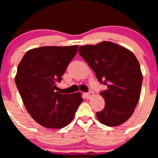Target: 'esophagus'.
<instances>
[{"mask_svg": "<svg viewBox=\"0 0 158 158\" xmlns=\"http://www.w3.org/2000/svg\"><path fill=\"white\" fill-rule=\"evenodd\" d=\"M94 93L93 91H89V93L85 94V96H86V98L88 99L91 98L92 97H94Z\"/></svg>", "mask_w": 158, "mask_h": 158, "instance_id": "34e87169", "label": "esophagus"}]
</instances>
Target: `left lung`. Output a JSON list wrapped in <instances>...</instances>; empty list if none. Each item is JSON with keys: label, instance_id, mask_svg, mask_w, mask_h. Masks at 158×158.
Instances as JSON below:
<instances>
[{"label": "left lung", "instance_id": "obj_1", "mask_svg": "<svg viewBox=\"0 0 158 158\" xmlns=\"http://www.w3.org/2000/svg\"><path fill=\"white\" fill-rule=\"evenodd\" d=\"M99 82L107 86L100 94L105 107L96 113L102 124L117 126L129 120L139 99L143 74L132 52L111 42L79 48Z\"/></svg>", "mask_w": 158, "mask_h": 158}]
</instances>
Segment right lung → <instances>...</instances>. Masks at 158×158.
I'll use <instances>...</instances> for the list:
<instances>
[{"mask_svg":"<svg viewBox=\"0 0 158 158\" xmlns=\"http://www.w3.org/2000/svg\"><path fill=\"white\" fill-rule=\"evenodd\" d=\"M77 51V45L34 48L19 64L17 89L29 115L44 127L61 129L69 125L83 102L80 93L61 94L57 88Z\"/></svg>","mask_w":158,"mask_h":158,"instance_id":"add662e5","label":"right lung"}]
</instances>
